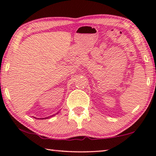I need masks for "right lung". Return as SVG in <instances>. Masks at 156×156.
<instances>
[{"label": "right lung", "instance_id": "add662e5", "mask_svg": "<svg viewBox=\"0 0 156 156\" xmlns=\"http://www.w3.org/2000/svg\"><path fill=\"white\" fill-rule=\"evenodd\" d=\"M52 116H53V115H52ZM38 119H39V118H38ZM40 119H41V118H40ZM43 119H44V118H43Z\"/></svg>", "mask_w": 156, "mask_h": 156}]
</instances>
